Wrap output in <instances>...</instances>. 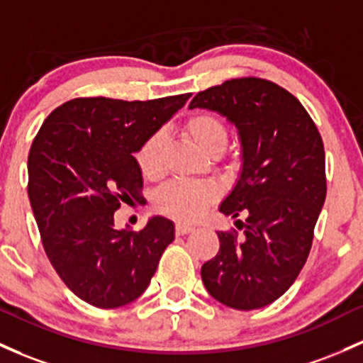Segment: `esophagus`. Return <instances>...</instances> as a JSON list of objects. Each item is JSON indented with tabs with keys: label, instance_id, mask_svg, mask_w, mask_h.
Instances as JSON below:
<instances>
[{
	"label": "esophagus",
	"instance_id": "obj_1",
	"mask_svg": "<svg viewBox=\"0 0 363 363\" xmlns=\"http://www.w3.org/2000/svg\"><path fill=\"white\" fill-rule=\"evenodd\" d=\"M193 230H194V227H191V225L175 224V234H177V236H184V234L193 233Z\"/></svg>",
	"mask_w": 363,
	"mask_h": 363
}]
</instances>
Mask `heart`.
Wrapping results in <instances>:
<instances>
[{
    "instance_id": "b5f03b06",
    "label": "heart",
    "mask_w": 363,
    "mask_h": 363,
    "mask_svg": "<svg viewBox=\"0 0 363 363\" xmlns=\"http://www.w3.org/2000/svg\"><path fill=\"white\" fill-rule=\"evenodd\" d=\"M181 134L198 151L206 157L215 158L225 150L229 143V130L224 121L212 113H193L182 122ZM167 138L155 133L139 146L136 163L143 177L155 181L165 170ZM215 200L213 188L205 184L189 182H172L162 188L155 196V206L167 217L175 220L189 222L201 215L203 210Z\"/></svg>"
}]
</instances>
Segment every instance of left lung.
I'll list each match as a JSON object with an SVG mask.
<instances>
[{
	"label": "left lung",
	"mask_w": 363,
	"mask_h": 363,
	"mask_svg": "<svg viewBox=\"0 0 363 363\" xmlns=\"http://www.w3.org/2000/svg\"><path fill=\"white\" fill-rule=\"evenodd\" d=\"M196 106L238 127L242 170L218 210L246 215L236 222L242 238L217 233L220 248L201 267L203 284L230 308H262L288 291L308 258L328 193L324 143L303 105L267 79L208 87L193 98Z\"/></svg>",
	"instance_id": "8db88e82"
}]
</instances>
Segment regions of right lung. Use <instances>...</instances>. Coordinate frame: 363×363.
Here are the masks:
<instances>
[{"label":"right lung","instance_id":"add662e5","mask_svg":"<svg viewBox=\"0 0 363 363\" xmlns=\"http://www.w3.org/2000/svg\"><path fill=\"white\" fill-rule=\"evenodd\" d=\"M189 96L75 98L51 111L34 138L27 193L43 246L86 303L117 308L136 300L174 241L169 218H150L134 233L115 229L113 213L143 198L134 153Z\"/></svg>","mask_w":363,"mask_h":363}]
</instances>
